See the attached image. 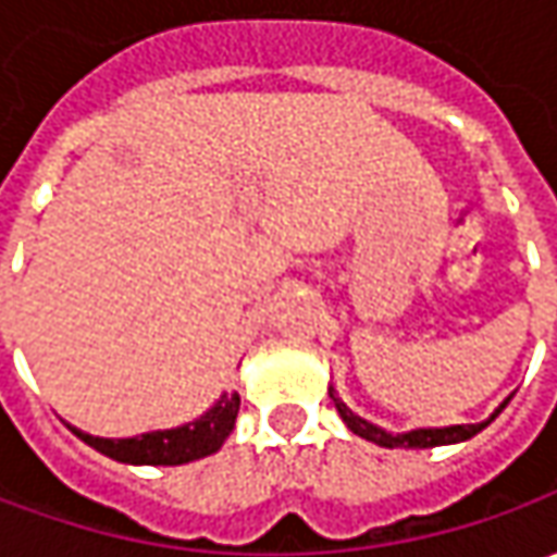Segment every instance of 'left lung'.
<instances>
[{
  "mask_svg": "<svg viewBox=\"0 0 557 557\" xmlns=\"http://www.w3.org/2000/svg\"><path fill=\"white\" fill-rule=\"evenodd\" d=\"M329 396H332L334 409L341 412V418H344V424L354 431V434H359V437L372 440V443H377V446H387V449H396V446H406V449H428V446H446V443H461V440L474 437L478 431H483L493 418L499 416L505 409V399L503 406L493 412V416L486 418V421H478V424H449V428H416V431H406V434H387L384 428H377V424H372V421H366V418H359L356 412H350V406L341 399V396L334 394V391H329Z\"/></svg>",
  "mask_w": 557,
  "mask_h": 557,
  "instance_id": "left-lung-1",
  "label": "left lung"
}]
</instances>
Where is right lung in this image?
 <instances>
[{
  "label": "right lung",
  "instance_id": "right-lung-1",
  "mask_svg": "<svg viewBox=\"0 0 557 557\" xmlns=\"http://www.w3.org/2000/svg\"><path fill=\"white\" fill-rule=\"evenodd\" d=\"M238 406H242V396L223 394L216 399V406L207 409L198 421H188L183 428H170V431L139 434V437L104 440L89 437L76 428L71 431L108 459L126 461V465H185V461L203 459L223 446V440L235 428Z\"/></svg>",
  "mask_w": 557,
  "mask_h": 557
}]
</instances>
